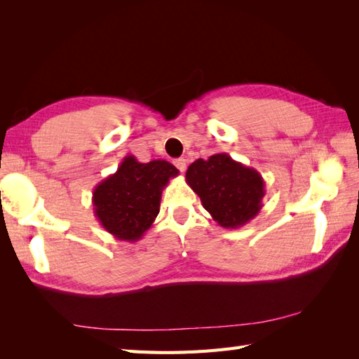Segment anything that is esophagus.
I'll list each match as a JSON object with an SVG mask.
<instances>
[{
	"instance_id": "obj_1",
	"label": "esophagus",
	"mask_w": 359,
	"mask_h": 359,
	"mask_svg": "<svg viewBox=\"0 0 359 359\" xmlns=\"http://www.w3.org/2000/svg\"><path fill=\"white\" fill-rule=\"evenodd\" d=\"M174 165H175V168H177L180 172H184L187 170V158H184V157L175 158L174 160Z\"/></svg>"
}]
</instances>
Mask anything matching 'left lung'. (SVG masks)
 <instances>
[{
	"label": "left lung",
	"mask_w": 359,
	"mask_h": 359,
	"mask_svg": "<svg viewBox=\"0 0 359 359\" xmlns=\"http://www.w3.org/2000/svg\"><path fill=\"white\" fill-rule=\"evenodd\" d=\"M187 184L203 208L224 228H241L255 219L265 196V182L255 168L236 162L226 152L197 158L188 166Z\"/></svg>",
	"instance_id": "left-lung-1"
}]
</instances>
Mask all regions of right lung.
Masks as SVG:
<instances>
[{"label": "right lung", "instance_id": "1", "mask_svg": "<svg viewBox=\"0 0 359 359\" xmlns=\"http://www.w3.org/2000/svg\"><path fill=\"white\" fill-rule=\"evenodd\" d=\"M177 175V168L166 160L142 163L126 156L117 171L95 187L94 215L116 239L137 242L158 215L163 188Z\"/></svg>", "mask_w": 359, "mask_h": 359}]
</instances>
